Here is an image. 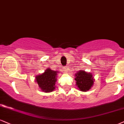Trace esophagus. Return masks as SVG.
<instances>
[{"instance_id":"1","label":"esophagus","mask_w":124,"mask_h":124,"mask_svg":"<svg viewBox=\"0 0 124 124\" xmlns=\"http://www.w3.org/2000/svg\"><path fill=\"white\" fill-rule=\"evenodd\" d=\"M67 67H66V68H64V71H67Z\"/></svg>"}]
</instances>
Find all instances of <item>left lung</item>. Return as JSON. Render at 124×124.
<instances>
[{
	"label": "left lung",
	"mask_w": 124,
	"mask_h": 124,
	"mask_svg": "<svg viewBox=\"0 0 124 124\" xmlns=\"http://www.w3.org/2000/svg\"><path fill=\"white\" fill-rule=\"evenodd\" d=\"M75 80L76 81V85L80 91H87L91 88L94 83L92 74L84 71H80L75 74Z\"/></svg>",
	"instance_id": "8db88e82"
}]
</instances>
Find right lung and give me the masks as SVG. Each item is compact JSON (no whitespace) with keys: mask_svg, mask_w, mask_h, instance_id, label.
I'll return each instance as SVG.
<instances>
[{"mask_svg":"<svg viewBox=\"0 0 124 124\" xmlns=\"http://www.w3.org/2000/svg\"><path fill=\"white\" fill-rule=\"evenodd\" d=\"M57 72L53 71L50 68H48L44 74L36 76V82L42 91L49 93L53 91L55 89L56 75Z\"/></svg>","mask_w":124,"mask_h":124,"instance_id":"1","label":"right lung"}]
</instances>
